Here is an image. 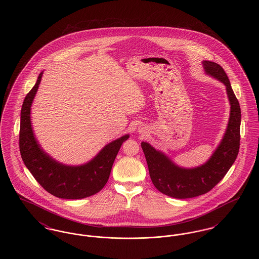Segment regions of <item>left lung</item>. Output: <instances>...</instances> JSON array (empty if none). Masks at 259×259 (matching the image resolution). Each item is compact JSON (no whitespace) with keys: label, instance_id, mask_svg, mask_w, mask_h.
<instances>
[{"label":"left lung","instance_id":"1","mask_svg":"<svg viewBox=\"0 0 259 259\" xmlns=\"http://www.w3.org/2000/svg\"><path fill=\"white\" fill-rule=\"evenodd\" d=\"M203 65L207 74L224 83L231 105L225 135L209 160L197 168L184 169L175 165L166 155L148 143L141 144L152 184L163 194L170 197L186 199L209 192L233 165L240 148L241 109L229 78L221 65L210 61H204Z\"/></svg>","mask_w":259,"mask_h":259}]
</instances>
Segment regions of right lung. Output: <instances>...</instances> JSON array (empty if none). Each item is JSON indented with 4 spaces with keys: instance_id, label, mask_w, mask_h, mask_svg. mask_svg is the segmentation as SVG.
<instances>
[{
    "instance_id": "1",
    "label": "right lung",
    "mask_w": 259,
    "mask_h": 259,
    "mask_svg": "<svg viewBox=\"0 0 259 259\" xmlns=\"http://www.w3.org/2000/svg\"><path fill=\"white\" fill-rule=\"evenodd\" d=\"M42 73L26 95L21 109L19 148L22 160L37 183L49 193L63 199H82L92 196L107 184L111 167L124 141L125 135L107 145L96 157L81 166H65L50 157L39 148L31 126L30 111Z\"/></svg>"
}]
</instances>
